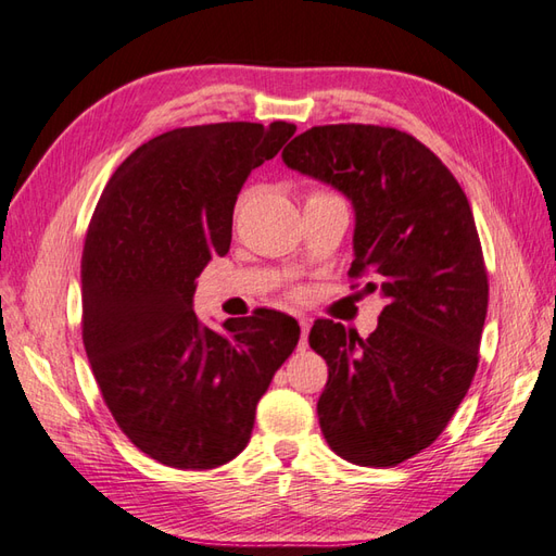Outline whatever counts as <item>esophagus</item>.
<instances>
[{
	"label": "esophagus",
	"mask_w": 556,
	"mask_h": 556,
	"mask_svg": "<svg viewBox=\"0 0 556 556\" xmlns=\"http://www.w3.org/2000/svg\"><path fill=\"white\" fill-rule=\"evenodd\" d=\"M300 326H302V340H300V350H306V340H309V320L306 318H300Z\"/></svg>",
	"instance_id": "34e87169"
}]
</instances>
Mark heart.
<instances>
[{
    "label": "heart",
    "mask_w": 556,
    "mask_h": 556,
    "mask_svg": "<svg viewBox=\"0 0 556 556\" xmlns=\"http://www.w3.org/2000/svg\"><path fill=\"white\" fill-rule=\"evenodd\" d=\"M312 194H332V192H324V190H316V192H312ZM312 194H309V197H312Z\"/></svg>",
    "instance_id": "b5f03b06"
}]
</instances>
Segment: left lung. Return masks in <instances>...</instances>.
Segmentation results:
<instances>
[{
  "label": "left lung",
  "mask_w": 556,
  "mask_h": 556,
  "mask_svg": "<svg viewBox=\"0 0 556 556\" xmlns=\"http://www.w3.org/2000/svg\"><path fill=\"white\" fill-rule=\"evenodd\" d=\"M282 162L350 197L348 276L388 298L368 338L328 318L314 324L309 344L328 364L320 430L342 459L397 466L433 445L478 368L488 268L471 204L452 170L397 128L314 126Z\"/></svg>",
  "instance_id": "obj_1"
}]
</instances>
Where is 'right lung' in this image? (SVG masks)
<instances>
[{"instance_id":"1","label":"right lung","mask_w":556,"mask_h":556,"mask_svg":"<svg viewBox=\"0 0 556 556\" xmlns=\"http://www.w3.org/2000/svg\"><path fill=\"white\" fill-rule=\"evenodd\" d=\"M294 130L286 121L168 130L138 147L97 202L80 262L83 344L114 421L159 464L204 471L236 459L298 348V320L280 312L228 318L224 332L192 312L194 280L230 250L247 176Z\"/></svg>"}]
</instances>
